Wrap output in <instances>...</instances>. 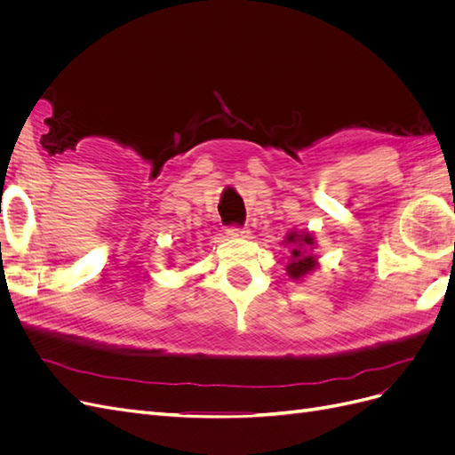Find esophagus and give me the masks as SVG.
Instances as JSON below:
<instances>
[{"label":"esophagus","instance_id":"obj_1","mask_svg":"<svg viewBox=\"0 0 455 455\" xmlns=\"http://www.w3.org/2000/svg\"><path fill=\"white\" fill-rule=\"evenodd\" d=\"M249 229L246 228H237V226H231L228 228V235L229 237H249Z\"/></svg>","mask_w":455,"mask_h":455}]
</instances>
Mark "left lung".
I'll return each mask as SVG.
<instances>
[{"instance_id": "1", "label": "left lung", "mask_w": 455, "mask_h": 455, "mask_svg": "<svg viewBox=\"0 0 455 455\" xmlns=\"http://www.w3.org/2000/svg\"><path fill=\"white\" fill-rule=\"evenodd\" d=\"M286 244L292 246L286 273L291 279L299 281L316 267V258L311 252L315 249V239L307 231H292L286 235Z\"/></svg>"}]
</instances>
